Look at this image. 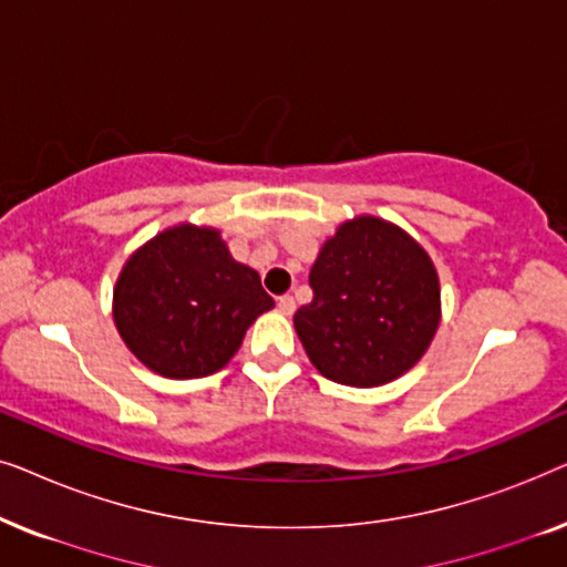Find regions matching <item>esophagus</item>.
I'll use <instances>...</instances> for the list:
<instances>
[{"mask_svg":"<svg viewBox=\"0 0 567 567\" xmlns=\"http://www.w3.org/2000/svg\"><path fill=\"white\" fill-rule=\"evenodd\" d=\"M278 312L291 317L293 312H297V301H293V297H281L278 299Z\"/></svg>","mask_w":567,"mask_h":567,"instance_id":"esophagus-1","label":"esophagus"}]
</instances>
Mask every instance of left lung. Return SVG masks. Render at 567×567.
I'll return each mask as SVG.
<instances>
[{"label":"left lung","instance_id":"obj_1","mask_svg":"<svg viewBox=\"0 0 567 567\" xmlns=\"http://www.w3.org/2000/svg\"><path fill=\"white\" fill-rule=\"evenodd\" d=\"M293 328L322 377L379 386L413 369L441 322L433 260L405 229L355 216L322 245Z\"/></svg>","mask_w":567,"mask_h":567}]
</instances>
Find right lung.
Instances as JSON below:
<instances>
[{"instance_id": "right-lung-1", "label": "right lung", "mask_w": 567, "mask_h": 567, "mask_svg": "<svg viewBox=\"0 0 567 567\" xmlns=\"http://www.w3.org/2000/svg\"><path fill=\"white\" fill-rule=\"evenodd\" d=\"M274 307L258 270L229 255L219 229L177 224L138 247L113 289L128 351L169 379L227 367L250 324Z\"/></svg>"}]
</instances>
